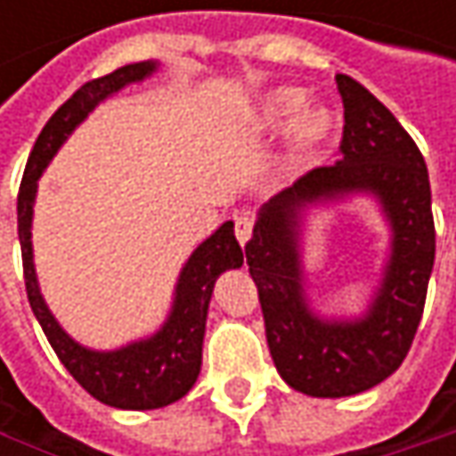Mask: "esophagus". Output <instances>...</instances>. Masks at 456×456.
I'll use <instances>...</instances> for the list:
<instances>
[{
    "label": "esophagus",
    "mask_w": 456,
    "mask_h": 456,
    "mask_svg": "<svg viewBox=\"0 0 456 456\" xmlns=\"http://www.w3.org/2000/svg\"><path fill=\"white\" fill-rule=\"evenodd\" d=\"M234 237H237V242H240V245H245V242L253 237V219H248V216H237V219H234Z\"/></svg>",
    "instance_id": "34e87169"
}]
</instances>
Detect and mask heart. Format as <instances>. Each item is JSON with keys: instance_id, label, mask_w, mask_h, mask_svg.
I'll return each instance as SVG.
<instances>
[{"instance_id": "1", "label": "heart", "mask_w": 456, "mask_h": 456, "mask_svg": "<svg viewBox=\"0 0 456 456\" xmlns=\"http://www.w3.org/2000/svg\"><path fill=\"white\" fill-rule=\"evenodd\" d=\"M309 97L301 89L280 86L266 92L253 108V126L261 134L277 137L288 128V142L298 155H312L335 129V118L327 108H306Z\"/></svg>"}]
</instances>
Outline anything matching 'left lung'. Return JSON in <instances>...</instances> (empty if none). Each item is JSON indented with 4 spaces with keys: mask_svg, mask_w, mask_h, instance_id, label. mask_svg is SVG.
Here are the masks:
<instances>
[{
    "mask_svg": "<svg viewBox=\"0 0 456 456\" xmlns=\"http://www.w3.org/2000/svg\"><path fill=\"white\" fill-rule=\"evenodd\" d=\"M346 126L335 166L274 195L245 245L280 378L314 399L356 396L391 378L422 319L436 258L430 182L422 152L394 113L359 81L335 76ZM372 197L392 237L381 280L359 318H324L308 296L303 232L312 210Z\"/></svg>",
    "mask_w": 456,
    "mask_h": 456,
    "instance_id": "left-lung-1",
    "label": "left lung"
}]
</instances>
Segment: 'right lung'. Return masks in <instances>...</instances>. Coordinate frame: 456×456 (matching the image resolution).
<instances>
[{
    "instance_id": "right-lung-1",
    "label": "right lung",
    "mask_w": 456,
    "mask_h": 456,
    "mask_svg": "<svg viewBox=\"0 0 456 456\" xmlns=\"http://www.w3.org/2000/svg\"><path fill=\"white\" fill-rule=\"evenodd\" d=\"M158 68L160 65L155 60L124 65L102 78L84 84L65 105H60L54 116L46 121L28 155L18 192V237L31 312L39 319L57 359L76 378V383L97 402L116 410H160L190 394L203 364V338L214 285L219 274H224L227 269L242 266V248L234 240V224L224 222L184 261L174 285L171 309L163 324L147 338H139L110 351L89 348L70 338L46 306L37 277L31 240L39 179L52 163V158L57 155V150L65 144V139L89 118V113L100 102H105L108 97L118 94L132 84H142Z\"/></svg>"
}]
</instances>
